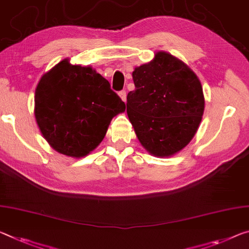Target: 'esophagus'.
Segmentation results:
<instances>
[{"mask_svg": "<svg viewBox=\"0 0 249 249\" xmlns=\"http://www.w3.org/2000/svg\"><path fill=\"white\" fill-rule=\"evenodd\" d=\"M118 95H120V97L122 98V101H124V102H126V90H121L120 93H118Z\"/></svg>", "mask_w": 249, "mask_h": 249, "instance_id": "esophagus-1", "label": "esophagus"}]
</instances>
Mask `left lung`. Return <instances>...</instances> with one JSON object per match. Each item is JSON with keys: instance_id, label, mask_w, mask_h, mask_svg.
<instances>
[{"instance_id": "8db88e82", "label": "left lung", "mask_w": 249, "mask_h": 249, "mask_svg": "<svg viewBox=\"0 0 249 249\" xmlns=\"http://www.w3.org/2000/svg\"><path fill=\"white\" fill-rule=\"evenodd\" d=\"M135 89L127 94V115L141 144L157 157L183 149L197 132L205 108L202 84L178 58L157 52L135 68Z\"/></svg>"}]
</instances>
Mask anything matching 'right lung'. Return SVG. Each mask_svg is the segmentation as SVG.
<instances>
[{
  "mask_svg": "<svg viewBox=\"0 0 249 249\" xmlns=\"http://www.w3.org/2000/svg\"><path fill=\"white\" fill-rule=\"evenodd\" d=\"M34 114L42 135L58 153L86 156L103 141L125 103L89 66L61 61L39 80Z\"/></svg>",
  "mask_w": 249,
  "mask_h": 249,
  "instance_id": "obj_1",
  "label": "right lung"
}]
</instances>
